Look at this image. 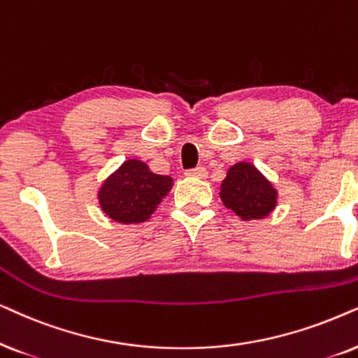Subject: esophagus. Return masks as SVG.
I'll use <instances>...</instances> for the list:
<instances>
[{"instance_id": "1", "label": "esophagus", "mask_w": 358, "mask_h": 358, "mask_svg": "<svg viewBox=\"0 0 358 358\" xmlns=\"http://www.w3.org/2000/svg\"><path fill=\"white\" fill-rule=\"evenodd\" d=\"M185 175L192 176V178H206L208 171H206V169H204V166H196V169L185 171Z\"/></svg>"}]
</instances>
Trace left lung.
Here are the masks:
<instances>
[{
    "label": "left lung",
    "instance_id": "8db88e82",
    "mask_svg": "<svg viewBox=\"0 0 358 358\" xmlns=\"http://www.w3.org/2000/svg\"><path fill=\"white\" fill-rule=\"evenodd\" d=\"M224 206L244 221L266 217L276 206L278 193L252 164L241 162L227 170L221 183Z\"/></svg>",
    "mask_w": 358,
    "mask_h": 358
}]
</instances>
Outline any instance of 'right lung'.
<instances>
[{"label": "right lung", "mask_w": 358, "mask_h": 358, "mask_svg": "<svg viewBox=\"0 0 358 358\" xmlns=\"http://www.w3.org/2000/svg\"><path fill=\"white\" fill-rule=\"evenodd\" d=\"M173 180L150 171L141 160H126L98 192L101 209L121 224L144 222L171 189Z\"/></svg>", "instance_id": "1"}]
</instances>
